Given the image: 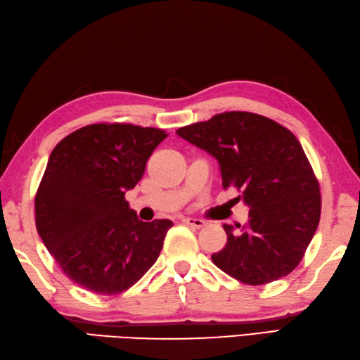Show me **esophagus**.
Listing matches in <instances>:
<instances>
[{
  "mask_svg": "<svg viewBox=\"0 0 360 360\" xmlns=\"http://www.w3.org/2000/svg\"><path fill=\"white\" fill-rule=\"evenodd\" d=\"M182 221H184L186 225L192 226V228H202V226L206 225V221H205V220H201V219H195V217H184V219H182Z\"/></svg>",
  "mask_w": 360,
  "mask_h": 360,
  "instance_id": "esophagus-1",
  "label": "esophagus"
}]
</instances>
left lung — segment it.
<instances>
[{
    "mask_svg": "<svg viewBox=\"0 0 360 360\" xmlns=\"http://www.w3.org/2000/svg\"><path fill=\"white\" fill-rule=\"evenodd\" d=\"M219 160L224 188L250 206L248 224L224 225L226 245L212 263L245 285H266L296 269L321 215V193L291 130L250 112H225L176 130Z\"/></svg>",
    "mask_w": 360,
    "mask_h": 360,
    "instance_id": "1",
    "label": "left lung"
}]
</instances>
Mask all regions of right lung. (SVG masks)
<instances>
[{
	"label": "right lung",
	"mask_w": 360,
	"mask_h": 360,
	"mask_svg": "<svg viewBox=\"0 0 360 360\" xmlns=\"http://www.w3.org/2000/svg\"><path fill=\"white\" fill-rule=\"evenodd\" d=\"M168 134L126 122L89 124L58 143L36 192V228L63 272L102 296L129 290L158 261L172 220L141 221L126 191Z\"/></svg>",
	"instance_id": "add662e5"
}]
</instances>
